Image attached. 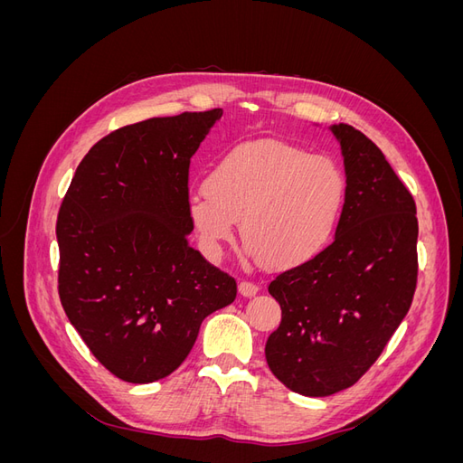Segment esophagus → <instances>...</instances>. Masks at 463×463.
Segmentation results:
<instances>
[{
    "label": "esophagus",
    "instance_id": "esophagus-1",
    "mask_svg": "<svg viewBox=\"0 0 463 463\" xmlns=\"http://www.w3.org/2000/svg\"><path fill=\"white\" fill-rule=\"evenodd\" d=\"M257 291H259V286L255 282H249V279H241V282H240V293H241V296L250 298V296H255Z\"/></svg>",
    "mask_w": 463,
    "mask_h": 463
}]
</instances>
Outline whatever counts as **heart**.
<instances>
[{"instance_id":"b5f03b06","label":"heart","mask_w":463,"mask_h":463,"mask_svg":"<svg viewBox=\"0 0 463 463\" xmlns=\"http://www.w3.org/2000/svg\"><path fill=\"white\" fill-rule=\"evenodd\" d=\"M347 201L340 164L284 141L237 145L208 167L204 187L187 197V214L203 249L222 253L237 220L250 255L293 269L325 250Z\"/></svg>"}]
</instances>
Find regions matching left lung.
Masks as SVG:
<instances>
[{
    "mask_svg": "<svg viewBox=\"0 0 463 463\" xmlns=\"http://www.w3.org/2000/svg\"><path fill=\"white\" fill-rule=\"evenodd\" d=\"M347 201L334 241L269 284L282 322L264 355L279 383L303 396L355 384L408 315L417 286V216L411 193L371 138L332 125Z\"/></svg>",
    "mask_w": 463,
    "mask_h": 463,
    "instance_id": "obj_1",
    "label": "left lung"
}]
</instances>
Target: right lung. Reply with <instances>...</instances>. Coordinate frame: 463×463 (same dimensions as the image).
Masks as SVG:
<instances>
[{"instance_id":"add662e5","label":"right lung","mask_w":463,"mask_h":463,"mask_svg":"<svg viewBox=\"0 0 463 463\" xmlns=\"http://www.w3.org/2000/svg\"><path fill=\"white\" fill-rule=\"evenodd\" d=\"M222 109L152 118L100 138L60 206L58 291L102 365L146 384L189 355L235 279L189 243V164Z\"/></svg>"}]
</instances>
